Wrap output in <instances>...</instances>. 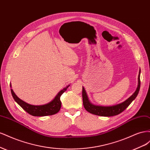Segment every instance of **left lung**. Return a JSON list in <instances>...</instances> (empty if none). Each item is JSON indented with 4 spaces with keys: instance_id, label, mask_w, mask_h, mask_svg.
I'll return each instance as SVG.
<instances>
[{
    "instance_id": "8db88e82",
    "label": "left lung",
    "mask_w": 150,
    "mask_h": 150,
    "mask_svg": "<svg viewBox=\"0 0 150 150\" xmlns=\"http://www.w3.org/2000/svg\"><path fill=\"white\" fill-rule=\"evenodd\" d=\"M140 72L141 71L139 70L138 76V85L136 91L134 93L132 96H131L128 99H126L125 101L117 104V105L112 106H101L94 105V104L89 102L87 94H86V93L85 91V89L83 87L82 96L83 105L85 110L91 113V114L101 116H112L120 114L121 112L125 110V109H126V108H128V106L131 103V102H132L137 96L140 88Z\"/></svg>"
}]
</instances>
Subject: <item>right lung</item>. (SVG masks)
Returning <instances> with one entry per match:
<instances>
[{
	"mask_svg": "<svg viewBox=\"0 0 150 150\" xmlns=\"http://www.w3.org/2000/svg\"><path fill=\"white\" fill-rule=\"evenodd\" d=\"M67 86V87L61 90V91L55 97L53 100L46 104L44 105H40V106H34L31 105L28 103L24 102V101L21 100V99L18 98L13 90L11 89V93L13 99L17 102V103L24 110L27 112H28L29 115L34 116H50L54 114H56L57 112L59 111L61 107V96L64 93L67 89L69 87Z\"/></svg>",
	"mask_w": 150,
	"mask_h": 150,
	"instance_id": "obj_1",
	"label": "right lung"
}]
</instances>
